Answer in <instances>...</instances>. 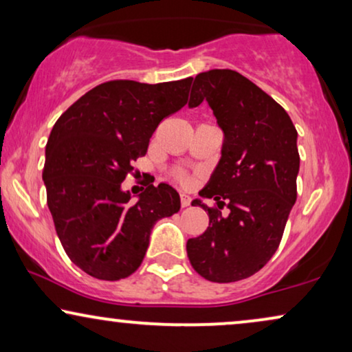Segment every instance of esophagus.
Instances as JSON below:
<instances>
[{"label": "esophagus", "mask_w": 352, "mask_h": 352, "mask_svg": "<svg viewBox=\"0 0 352 352\" xmlns=\"http://www.w3.org/2000/svg\"><path fill=\"white\" fill-rule=\"evenodd\" d=\"M190 201H192V199L187 194H181V206L182 208H186V206H189L190 205Z\"/></svg>", "instance_id": "1"}]
</instances>
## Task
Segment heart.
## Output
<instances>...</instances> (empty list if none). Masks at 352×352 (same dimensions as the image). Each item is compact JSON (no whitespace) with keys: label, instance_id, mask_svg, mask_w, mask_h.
Instances as JSON below:
<instances>
[{"label":"heart","instance_id":"obj_1","mask_svg":"<svg viewBox=\"0 0 352 352\" xmlns=\"http://www.w3.org/2000/svg\"><path fill=\"white\" fill-rule=\"evenodd\" d=\"M181 179H186V177H181Z\"/></svg>","mask_w":352,"mask_h":352}]
</instances>
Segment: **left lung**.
<instances>
[{"label": "left lung", "instance_id": "obj_1", "mask_svg": "<svg viewBox=\"0 0 352 352\" xmlns=\"http://www.w3.org/2000/svg\"><path fill=\"white\" fill-rule=\"evenodd\" d=\"M204 100L224 139L200 197L214 199L219 208L226 204L229 214L195 199L192 205L208 211L210 224L200 237L187 240L186 248L201 277L229 283L253 276L278 248L296 201L298 133L282 105L239 72L197 75L189 107Z\"/></svg>", "mask_w": 352, "mask_h": 352}]
</instances>
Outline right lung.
I'll return each mask as SVG.
<instances>
[{"instance_id":"right-lung-1","label":"right lung","mask_w":352,"mask_h":352,"mask_svg":"<svg viewBox=\"0 0 352 352\" xmlns=\"http://www.w3.org/2000/svg\"><path fill=\"white\" fill-rule=\"evenodd\" d=\"M192 78L147 85L107 81L57 120L43 181L56 232L72 263L100 280H120L146 256L153 224L181 208L176 189L151 184L131 204L122 182L144 157L158 123L184 107Z\"/></svg>"}]
</instances>
